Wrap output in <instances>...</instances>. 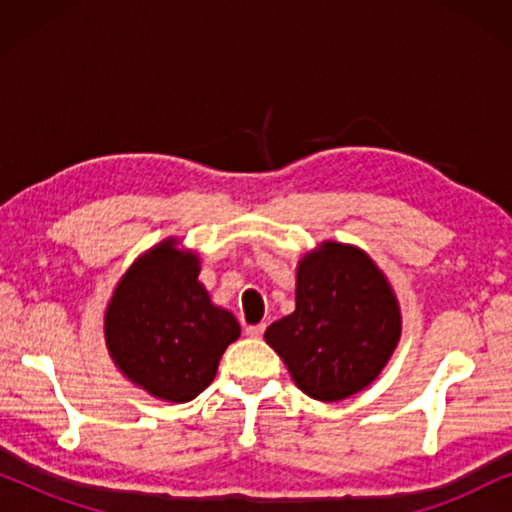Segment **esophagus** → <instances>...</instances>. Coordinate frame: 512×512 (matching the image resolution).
I'll return each instance as SVG.
<instances>
[{
	"instance_id": "esophagus-1",
	"label": "esophagus",
	"mask_w": 512,
	"mask_h": 512,
	"mask_svg": "<svg viewBox=\"0 0 512 512\" xmlns=\"http://www.w3.org/2000/svg\"><path fill=\"white\" fill-rule=\"evenodd\" d=\"M263 331H265V326H263V324H256V326H247V335H249V338H254V340H258V338H263Z\"/></svg>"
}]
</instances>
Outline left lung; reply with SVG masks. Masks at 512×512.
<instances>
[{"mask_svg":"<svg viewBox=\"0 0 512 512\" xmlns=\"http://www.w3.org/2000/svg\"><path fill=\"white\" fill-rule=\"evenodd\" d=\"M401 305L366 251L326 240L298 261L296 310L265 331L296 387L338 403L370 387L401 340Z\"/></svg>","mask_w":512,"mask_h":512,"instance_id":"left-lung-1","label":"left lung"}]
</instances>
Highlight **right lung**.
<instances>
[{"instance_id":"1","label":"right lung","mask_w":512,"mask_h":512,"mask_svg":"<svg viewBox=\"0 0 512 512\" xmlns=\"http://www.w3.org/2000/svg\"><path fill=\"white\" fill-rule=\"evenodd\" d=\"M198 275V251L167 237L132 261L104 310L111 361L158 401H193L240 338L233 312L212 303Z\"/></svg>"}]
</instances>
